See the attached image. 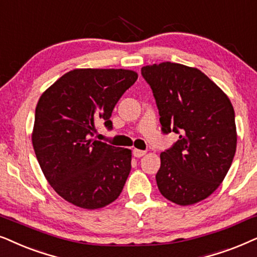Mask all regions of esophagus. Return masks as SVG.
Listing matches in <instances>:
<instances>
[{
    "instance_id": "34e87169",
    "label": "esophagus",
    "mask_w": 257,
    "mask_h": 257,
    "mask_svg": "<svg viewBox=\"0 0 257 257\" xmlns=\"http://www.w3.org/2000/svg\"><path fill=\"white\" fill-rule=\"evenodd\" d=\"M145 150H140V149H134L133 150V155H134L135 157H142L143 155H146Z\"/></svg>"
}]
</instances>
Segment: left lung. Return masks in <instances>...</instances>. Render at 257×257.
<instances>
[{"mask_svg": "<svg viewBox=\"0 0 257 257\" xmlns=\"http://www.w3.org/2000/svg\"><path fill=\"white\" fill-rule=\"evenodd\" d=\"M141 73L153 90L163 133L180 134L160 155V193L179 206L200 202L217 189L234 159L237 133L231 102L197 68L162 62L142 67Z\"/></svg>", "mask_w": 257, "mask_h": 257, "instance_id": "1", "label": "left lung"}]
</instances>
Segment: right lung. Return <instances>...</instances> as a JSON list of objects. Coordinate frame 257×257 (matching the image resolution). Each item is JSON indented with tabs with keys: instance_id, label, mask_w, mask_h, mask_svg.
<instances>
[{
	"instance_id": "1",
	"label": "right lung",
	"mask_w": 257,
	"mask_h": 257,
	"mask_svg": "<svg viewBox=\"0 0 257 257\" xmlns=\"http://www.w3.org/2000/svg\"><path fill=\"white\" fill-rule=\"evenodd\" d=\"M139 75L128 69L68 71L41 95L32 141L48 182L67 202L94 210L119 196L132 150L91 139L98 122L111 128L115 104Z\"/></svg>"
}]
</instances>
